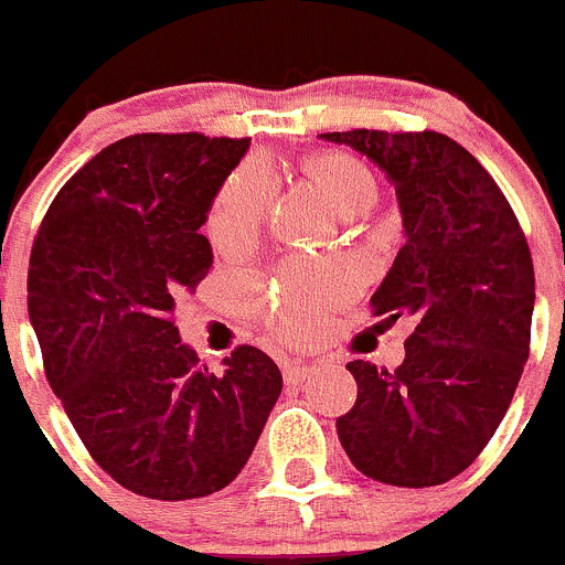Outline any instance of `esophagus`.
<instances>
[{"instance_id":"obj_1","label":"esophagus","mask_w":565,"mask_h":565,"mask_svg":"<svg viewBox=\"0 0 565 565\" xmlns=\"http://www.w3.org/2000/svg\"><path fill=\"white\" fill-rule=\"evenodd\" d=\"M316 371V367L312 365H307V362H285L282 365V379H285V384H299V382H305L307 376H310V373Z\"/></svg>"}]
</instances>
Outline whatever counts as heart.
Returning <instances> with one entry per match:
<instances>
[{
	"instance_id": "1",
	"label": "heart",
	"mask_w": 565,
	"mask_h": 565,
	"mask_svg": "<svg viewBox=\"0 0 565 565\" xmlns=\"http://www.w3.org/2000/svg\"><path fill=\"white\" fill-rule=\"evenodd\" d=\"M307 172L323 198L345 220L365 214L379 198V181L371 167L345 150H327L307 159ZM271 172L260 161L238 167L214 198L209 211L211 242L220 247H238L258 236L271 200ZM354 294V277L338 266L288 264L280 280L260 301L266 323L285 340H305L329 307Z\"/></svg>"
}]
</instances>
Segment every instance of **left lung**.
<instances>
[{
  "label": "left lung",
  "instance_id": "8db88e82",
  "mask_svg": "<svg viewBox=\"0 0 565 565\" xmlns=\"http://www.w3.org/2000/svg\"><path fill=\"white\" fill-rule=\"evenodd\" d=\"M395 183L406 244L373 294L376 316L417 318L395 371L349 362L356 404L338 417L351 465L406 489L448 483L494 437L530 354L535 275L494 178L439 131L321 134Z\"/></svg>",
  "mask_w": 565,
  "mask_h": 565
}]
</instances>
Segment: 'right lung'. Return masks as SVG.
<instances>
[{
	"instance_id": "1",
	"label": "right lung",
	"mask_w": 565,
	"mask_h": 565,
	"mask_svg": "<svg viewBox=\"0 0 565 565\" xmlns=\"http://www.w3.org/2000/svg\"><path fill=\"white\" fill-rule=\"evenodd\" d=\"M247 148L198 131L117 139L60 189L32 244L49 384L95 465L150 500L225 489L280 398L264 351L238 345L216 376L175 327L178 296L211 269V200Z\"/></svg>"
}]
</instances>
